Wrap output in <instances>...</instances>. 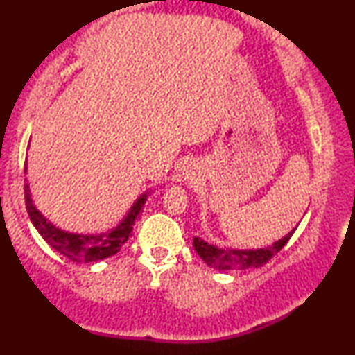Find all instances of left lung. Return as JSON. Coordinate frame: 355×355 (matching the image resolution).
I'll return each instance as SVG.
<instances>
[{
    "label": "left lung",
    "instance_id": "8db88e82",
    "mask_svg": "<svg viewBox=\"0 0 355 355\" xmlns=\"http://www.w3.org/2000/svg\"><path fill=\"white\" fill-rule=\"evenodd\" d=\"M295 227L283 239L276 241L273 245L266 249L257 250H236V249H218L215 245L207 244L198 237H193V249L197 254L207 261L208 265L218 270H245V268H259L270 261L283 247L288 244L291 236L294 234Z\"/></svg>",
    "mask_w": 355,
    "mask_h": 355
}]
</instances>
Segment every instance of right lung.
Returning <instances> with one entry per match:
<instances>
[{
  "label": "right lung",
  "instance_id": "add662e5",
  "mask_svg": "<svg viewBox=\"0 0 355 355\" xmlns=\"http://www.w3.org/2000/svg\"><path fill=\"white\" fill-rule=\"evenodd\" d=\"M24 173H27V168H24ZM24 193H26V208L28 216H31L32 225L37 227L40 236L55 249L58 254H61L66 259L77 263H89V261H98L108 257L118 254L124 242L130 237L135 220L142 211V207L147 200V193H144L134 207L130 208L128 216L124 218L119 226H116L113 231L106 232V234L98 236H84V234H72L58 230L53 226L46 218H43L40 211L37 210L35 205L32 203L31 191H28V184H24Z\"/></svg>",
  "mask_w": 355,
  "mask_h": 355
}]
</instances>
